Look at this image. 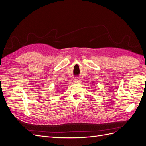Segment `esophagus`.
Returning a JSON list of instances; mask_svg holds the SVG:
<instances>
[{
    "label": "esophagus",
    "mask_w": 146,
    "mask_h": 146,
    "mask_svg": "<svg viewBox=\"0 0 146 146\" xmlns=\"http://www.w3.org/2000/svg\"><path fill=\"white\" fill-rule=\"evenodd\" d=\"M74 81H75V82H76V83H81V80H80V78H78V77H76V78H75Z\"/></svg>",
    "instance_id": "obj_1"
}]
</instances>
